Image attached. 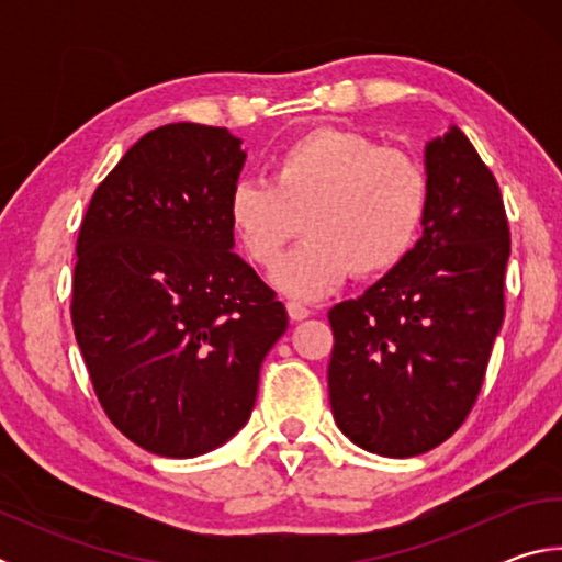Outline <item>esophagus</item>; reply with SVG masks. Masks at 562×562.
<instances>
[{"mask_svg": "<svg viewBox=\"0 0 562 562\" xmlns=\"http://www.w3.org/2000/svg\"><path fill=\"white\" fill-rule=\"evenodd\" d=\"M288 315L292 322H302L310 317V307H304L300 302H288Z\"/></svg>", "mask_w": 562, "mask_h": 562, "instance_id": "34e87169", "label": "esophagus"}]
</instances>
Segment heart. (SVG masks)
I'll list each match as a JSON object with an SVG mask.
<instances>
[{
	"mask_svg": "<svg viewBox=\"0 0 562 562\" xmlns=\"http://www.w3.org/2000/svg\"><path fill=\"white\" fill-rule=\"evenodd\" d=\"M429 178L414 156L345 128H315L284 146L272 178L240 180L227 223L245 258L278 265L304 221V240L272 274L288 297L312 302L351 272L379 278L402 265L422 233Z\"/></svg>",
	"mask_w": 562,
	"mask_h": 562,
	"instance_id": "b5f03b06",
	"label": "heart"
}]
</instances>
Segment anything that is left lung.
I'll return each mask as SVG.
<instances>
[{
	"label": "left lung",
	"instance_id": "obj_1",
	"mask_svg": "<svg viewBox=\"0 0 562 562\" xmlns=\"http://www.w3.org/2000/svg\"><path fill=\"white\" fill-rule=\"evenodd\" d=\"M429 207L402 265L329 310L327 379L339 431L408 459L465 422L503 325L510 231L496 178L461 128L424 150Z\"/></svg>",
	"mask_w": 562,
	"mask_h": 562
}]
</instances>
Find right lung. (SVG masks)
<instances>
[{
	"label": "right lung",
	"instance_id": "1",
	"mask_svg": "<svg viewBox=\"0 0 562 562\" xmlns=\"http://www.w3.org/2000/svg\"><path fill=\"white\" fill-rule=\"evenodd\" d=\"M227 128L168 123L103 178L76 240L71 322L113 426L168 459L243 429L288 310L240 255L227 198L245 150Z\"/></svg>",
	"mask_w": 562,
	"mask_h": 562
}]
</instances>
